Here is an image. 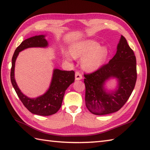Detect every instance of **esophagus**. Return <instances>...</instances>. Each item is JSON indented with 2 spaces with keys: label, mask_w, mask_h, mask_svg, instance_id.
Returning <instances> with one entry per match:
<instances>
[{
  "label": "esophagus",
  "mask_w": 150,
  "mask_h": 150,
  "mask_svg": "<svg viewBox=\"0 0 150 150\" xmlns=\"http://www.w3.org/2000/svg\"><path fill=\"white\" fill-rule=\"evenodd\" d=\"M83 79V76L80 73L79 71H77L75 73V80L77 81H79V80H81V79Z\"/></svg>",
  "instance_id": "esophagus-1"
}]
</instances>
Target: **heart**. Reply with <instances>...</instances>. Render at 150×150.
Segmentation results:
<instances>
[{
	"instance_id": "b5f03b06",
	"label": "heart",
	"mask_w": 150,
	"mask_h": 150,
	"mask_svg": "<svg viewBox=\"0 0 150 150\" xmlns=\"http://www.w3.org/2000/svg\"><path fill=\"white\" fill-rule=\"evenodd\" d=\"M70 52L74 58H83L82 67L86 71H93L99 68L106 60L108 54L107 46L99 45L98 42L92 40H86L75 43L70 47ZM67 60H71V56L64 52Z\"/></svg>"
}]
</instances>
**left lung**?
Instances as JSON below:
<instances>
[{
    "mask_svg": "<svg viewBox=\"0 0 150 150\" xmlns=\"http://www.w3.org/2000/svg\"><path fill=\"white\" fill-rule=\"evenodd\" d=\"M84 76L85 103L90 112L105 115L119 110L131 95L137 77L135 55L125 38L121 36L116 53L109 62ZM111 78L118 82L114 91H108L105 86Z\"/></svg>",
    "mask_w": 150,
    "mask_h": 150,
    "instance_id": "left-lung-1",
    "label": "left lung"
}]
</instances>
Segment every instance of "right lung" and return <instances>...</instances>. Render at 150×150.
<instances>
[{
  "instance_id": "obj_1",
  "label": "right lung",
  "mask_w": 150,
  "mask_h": 150,
  "mask_svg": "<svg viewBox=\"0 0 150 150\" xmlns=\"http://www.w3.org/2000/svg\"><path fill=\"white\" fill-rule=\"evenodd\" d=\"M45 35L29 38L17 47L11 60V82L17 96L25 107L30 112L40 116H50L58 112L62 103L64 93L67 88L75 81V72L54 69L49 88L43 95L30 98L21 92L15 79V65L19 52L30 47H47L49 43Z\"/></svg>"
}]
</instances>
